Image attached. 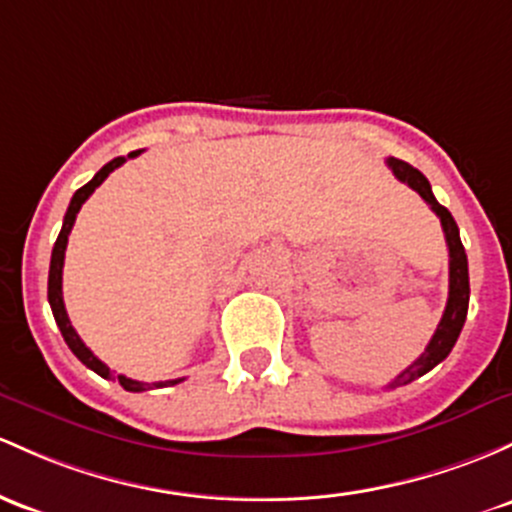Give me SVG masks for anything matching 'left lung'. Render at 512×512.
<instances>
[{
	"mask_svg": "<svg viewBox=\"0 0 512 512\" xmlns=\"http://www.w3.org/2000/svg\"><path fill=\"white\" fill-rule=\"evenodd\" d=\"M386 162H389V167L393 170V174H396V179H401L403 184H408V187L415 189V192L428 201L430 209L437 213V218H440L442 223V230H445V240L449 247V299H447L445 313H442L440 325H437L435 335H432V340L428 342L423 355L415 359L411 367L403 369V372L389 384V389H396V386L411 384V381L418 379V376L428 374L432 367H437V364L452 352L454 342H457L459 333H462L464 328L466 311H469V265H466V252H464L462 240H459L457 223H454L452 213H449L445 206L435 199L425 174L415 170V167L408 165V162L396 160V157H389Z\"/></svg>",
	"mask_w": 512,
	"mask_h": 512,
	"instance_id": "obj_1",
	"label": "left lung"
}]
</instances>
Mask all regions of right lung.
I'll list each match as a JSON object with an SVG mask.
<instances>
[{"mask_svg": "<svg viewBox=\"0 0 512 512\" xmlns=\"http://www.w3.org/2000/svg\"><path fill=\"white\" fill-rule=\"evenodd\" d=\"M140 155V150H136V153H131L128 157H136ZM123 162H126V157H114L111 162H106L101 170L94 174L92 179H89L84 187H80L75 192V196H72L70 206H67V213L63 218V228H60V235L58 240H55L53 245V255H50V272H48V303H50V311H53L55 316V323H58L60 333H63V338L67 342V347L72 350V355H75L80 362L84 364V367H89L92 372H97L99 376H104V379H111V369L106 367L101 359L94 355L92 350H89L87 345H84L80 335L75 333V328H72L70 318H67V311H65V301H63V265H65V247H67V235H70L72 226H75V218L77 213H80L82 204L84 201L92 196L94 189L99 187L101 182H104L106 177H109L111 172L116 170V167H121ZM182 379H170V381H153V384H145V381H136V379H128V376L119 374V384L123 386L126 391H148V389H162V386H174L179 384Z\"/></svg>", "mask_w": 512, "mask_h": 512, "instance_id": "obj_1", "label": "right lung"}]
</instances>
